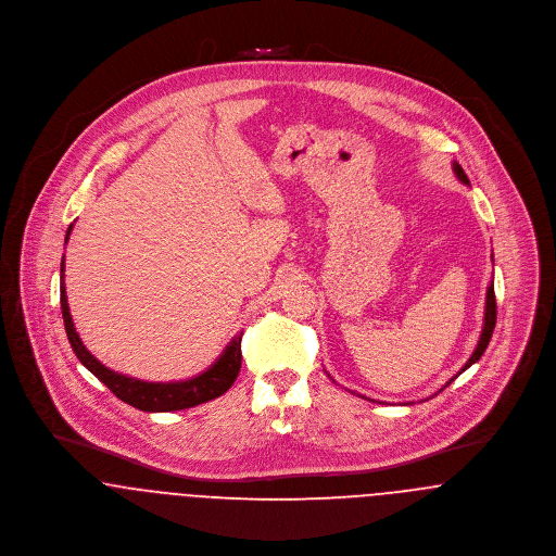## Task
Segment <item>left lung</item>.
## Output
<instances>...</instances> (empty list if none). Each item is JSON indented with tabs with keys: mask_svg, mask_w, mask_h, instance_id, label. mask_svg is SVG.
I'll return each mask as SVG.
<instances>
[{
	"mask_svg": "<svg viewBox=\"0 0 556 556\" xmlns=\"http://www.w3.org/2000/svg\"><path fill=\"white\" fill-rule=\"evenodd\" d=\"M454 175L458 177V181L460 184H465V186H469V179H467V175H465V170L454 162ZM494 324H496V301H494V283L491 281V286H489V290H486V311H484V328H482V334H480V341H478V345H476V350H473V354H471V358L465 363V367L460 369L463 370L469 369L473 363H478L480 358H482V354L486 352V348H489V343H491V337H493ZM458 372V375H460ZM456 379V375L443 386V388H447L452 381ZM441 388V390H443ZM439 390V392H441Z\"/></svg>",
	"mask_w": 556,
	"mask_h": 556,
	"instance_id": "left-lung-1",
	"label": "left lung"
}]
</instances>
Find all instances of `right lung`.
I'll return each mask as SVG.
<instances>
[{
	"mask_svg": "<svg viewBox=\"0 0 556 556\" xmlns=\"http://www.w3.org/2000/svg\"><path fill=\"white\" fill-rule=\"evenodd\" d=\"M72 232V226L67 228L65 241ZM62 315L63 326H65V334L67 341L76 354V358L91 370L117 399H122L127 405L140 409V412H179L187 407H195L200 403L213 401L217 396H222L239 377L241 370V334H237L228 348L224 350V354L208 367L202 370L200 375L186 379V381H168V383H155V381H142V379H134L122 372L104 367L96 356L89 354V350L83 345L70 307H67V296H65V286H63V260H62Z\"/></svg>",
	"mask_w": 556,
	"mask_h": 556,
	"instance_id": "right-lung-1",
	"label": "right lung"
}]
</instances>
